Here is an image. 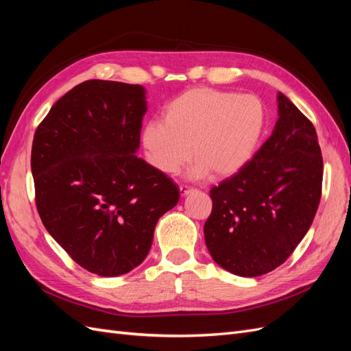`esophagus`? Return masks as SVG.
I'll use <instances>...</instances> for the list:
<instances>
[{
	"label": "esophagus",
	"mask_w": 351,
	"mask_h": 351,
	"mask_svg": "<svg viewBox=\"0 0 351 351\" xmlns=\"http://www.w3.org/2000/svg\"><path fill=\"white\" fill-rule=\"evenodd\" d=\"M190 192H192V189H190V187L180 186V195H182V196H187Z\"/></svg>",
	"instance_id": "esophagus-1"
}]
</instances>
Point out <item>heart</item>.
<instances>
[{
    "instance_id": "1",
    "label": "heart",
    "mask_w": 351,
    "mask_h": 351,
    "mask_svg": "<svg viewBox=\"0 0 351 351\" xmlns=\"http://www.w3.org/2000/svg\"><path fill=\"white\" fill-rule=\"evenodd\" d=\"M265 120L256 95L196 88L168 102L162 121L146 123L141 143L147 162L162 174H177L193 154L190 177H228L250 161Z\"/></svg>"
}]
</instances>
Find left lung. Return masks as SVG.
Here are the masks:
<instances>
[{"instance_id": "8db88e82", "label": "left lung", "mask_w": 351, "mask_h": 351, "mask_svg": "<svg viewBox=\"0 0 351 351\" xmlns=\"http://www.w3.org/2000/svg\"><path fill=\"white\" fill-rule=\"evenodd\" d=\"M272 134L237 174L210 189L206 247L221 268L259 277L278 268L311 228L324 162L313 124L278 92Z\"/></svg>"}]
</instances>
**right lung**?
I'll return each mask as SVG.
<instances>
[{
	"instance_id": "1",
	"label": "right lung",
	"mask_w": 351,
	"mask_h": 351,
	"mask_svg": "<svg viewBox=\"0 0 351 351\" xmlns=\"http://www.w3.org/2000/svg\"><path fill=\"white\" fill-rule=\"evenodd\" d=\"M146 89L86 80L60 98L32 145L36 208L47 231L74 262L119 277L149 253L158 219L180 192L137 158Z\"/></svg>"
}]
</instances>
